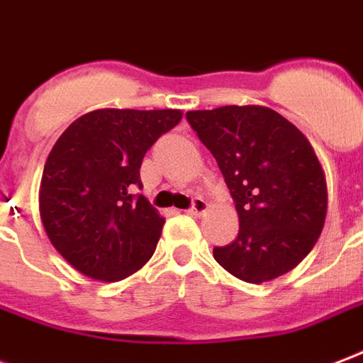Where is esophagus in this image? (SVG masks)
Listing matches in <instances>:
<instances>
[{
	"mask_svg": "<svg viewBox=\"0 0 363 363\" xmlns=\"http://www.w3.org/2000/svg\"><path fill=\"white\" fill-rule=\"evenodd\" d=\"M207 211V201L203 198H194L192 206L188 209V213H192V215H201V213Z\"/></svg>",
	"mask_w": 363,
	"mask_h": 363,
	"instance_id": "obj_1",
	"label": "esophagus"
}]
</instances>
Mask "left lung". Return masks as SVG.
I'll return each instance as SVG.
<instances>
[{"mask_svg":"<svg viewBox=\"0 0 363 363\" xmlns=\"http://www.w3.org/2000/svg\"><path fill=\"white\" fill-rule=\"evenodd\" d=\"M234 203L240 232L213 257L232 276L262 284L311 253L328 213L323 169L308 138L267 106L186 112Z\"/></svg>","mask_w":363,"mask_h":363,"instance_id":"1","label":"left lung"}]
</instances>
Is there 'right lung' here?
<instances>
[{
	"label": "right lung",
	"mask_w": 363,
	"mask_h": 363,
	"mask_svg": "<svg viewBox=\"0 0 363 363\" xmlns=\"http://www.w3.org/2000/svg\"><path fill=\"white\" fill-rule=\"evenodd\" d=\"M181 110H93L77 118L47 157L40 213L47 236L93 280H123L154 255L165 218L143 194L140 163Z\"/></svg>",
	"instance_id": "add662e5"
}]
</instances>
